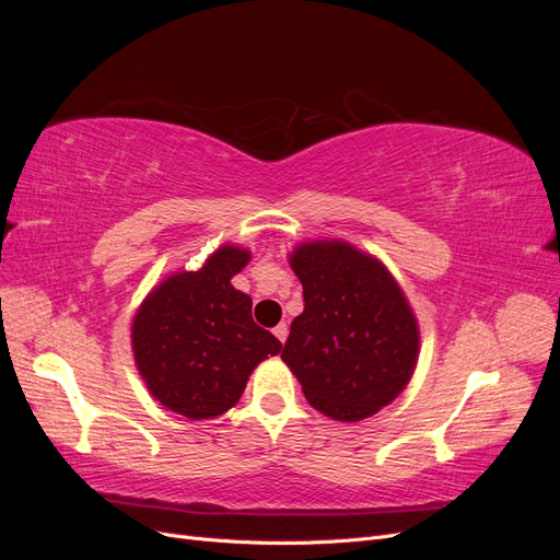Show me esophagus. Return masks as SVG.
Instances as JSON below:
<instances>
[{"label": "esophagus", "mask_w": 560, "mask_h": 560, "mask_svg": "<svg viewBox=\"0 0 560 560\" xmlns=\"http://www.w3.org/2000/svg\"><path fill=\"white\" fill-rule=\"evenodd\" d=\"M273 334H276V338H278L280 343H284L287 341V334H290V327H287L284 322H280V325L273 329Z\"/></svg>", "instance_id": "obj_1"}]
</instances>
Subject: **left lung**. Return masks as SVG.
<instances>
[{"instance_id":"left-lung-1","label":"left lung","mask_w":560,"mask_h":560,"mask_svg":"<svg viewBox=\"0 0 560 560\" xmlns=\"http://www.w3.org/2000/svg\"><path fill=\"white\" fill-rule=\"evenodd\" d=\"M303 284L282 360L303 395L334 420L374 416L409 383L418 325L399 284L348 243H306L290 259Z\"/></svg>"}]
</instances>
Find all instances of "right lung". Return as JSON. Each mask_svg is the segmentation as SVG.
<instances>
[{"mask_svg": "<svg viewBox=\"0 0 560 560\" xmlns=\"http://www.w3.org/2000/svg\"><path fill=\"white\" fill-rule=\"evenodd\" d=\"M247 261V249L219 247L196 273L159 284L135 315V362L151 395L179 416H222L238 404L254 366L282 348L231 284Z\"/></svg>", "mask_w": 560, "mask_h": 560, "instance_id": "obj_1", "label": "right lung"}]
</instances>
